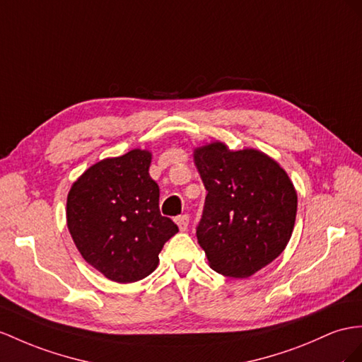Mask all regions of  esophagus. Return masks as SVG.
I'll return each mask as SVG.
<instances>
[{
    "mask_svg": "<svg viewBox=\"0 0 362 362\" xmlns=\"http://www.w3.org/2000/svg\"><path fill=\"white\" fill-rule=\"evenodd\" d=\"M175 223H177V226H179V229L182 230H187L188 229V225H189V217L185 214V216H179L177 218H175Z\"/></svg>",
    "mask_w": 362,
    "mask_h": 362,
    "instance_id": "esophagus-1",
    "label": "esophagus"
}]
</instances>
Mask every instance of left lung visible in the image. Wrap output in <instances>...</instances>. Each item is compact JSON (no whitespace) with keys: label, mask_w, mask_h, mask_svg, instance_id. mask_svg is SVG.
Returning <instances> with one entry per match:
<instances>
[{"label":"left lung","mask_w":362,"mask_h":362,"mask_svg":"<svg viewBox=\"0 0 362 362\" xmlns=\"http://www.w3.org/2000/svg\"><path fill=\"white\" fill-rule=\"evenodd\" d=\"M208 191L197 242L216 272L247 278L280 255L293 233L298 197L289 175L255 148L211 142L194 150Z\"/></svg>","instance_id":"left-lung-1"}]
</instances>
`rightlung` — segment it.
I'll return each mask as SVG.
<instances>
[{
	"mask_svg": "<svg viewBox=\"0 0 362 362\" xmlns=\"http://www.w3.org/2000/svg\"><path fill=\"white\" fill-rule=\"evenodd\" d=\"M151 151L134 148L91 165L67 196V228L82 258L108 280L134 283L159 264L163 245L179 233L159 211L150 177Z\"/></svg>",
	"mask_w": 362,
	"mask_h": 362,
	"instance_id": "obj_1",
	"label": "right lung"
}]
</instances>
